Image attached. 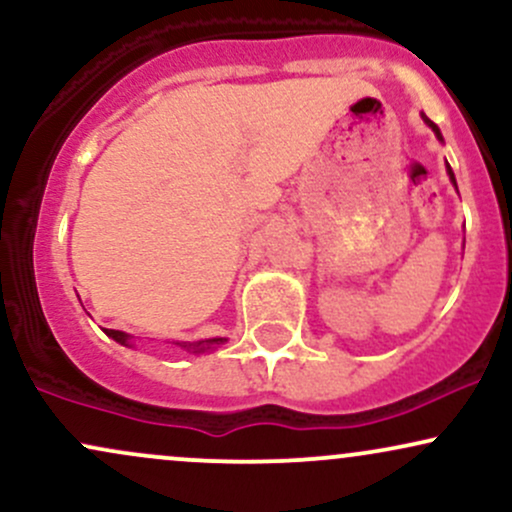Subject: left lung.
I'll use <instances>...</instances> for the list:
<instances>
[{"label":"left lung","mask_w":512,"mask_h":512,"mask_svg":"<svg viewBox=\"0 0 512 512\" xmlns=\"http://www.w3.org/2000/svg\"><path fill=\"white\" fill-rule=\"evenodd\" d=\"M424 120L428 122V127H431V129H433V132H436V137L440 139V142H443V134H440V129L436 127V122H431V120H428V117H424ZM448 175H450V180H452V182H455V175H452V168H450V166H448ZM455 187H457V185H455Z\"/></svg>","instance_id":"8db88e82"}]
</instances>
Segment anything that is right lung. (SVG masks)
I'll use <instances>...</instances> for the list:
<instances>
[{
    "label": "right lung",
    "mask_w": 512,
    "mask_h": 512,
    "mask_svg": "<svg viewBox=\"0 0 512 512\" xmlns=\"http://www.w3.org/2000/svg\"><path fill=\"white\" fill-rule=\"evenodd\" d=\"M105 334H108V337H113L115 342H120V344H127V339H129L125 332H117V330H105ZM223 342H226V339H204V342H195V344L182 342L178 346H182V349H187V351H192V354H202V351H209L211 346H219Z\"/></svg>",
    "instance_id": "obj_1"
}]
</instances>
